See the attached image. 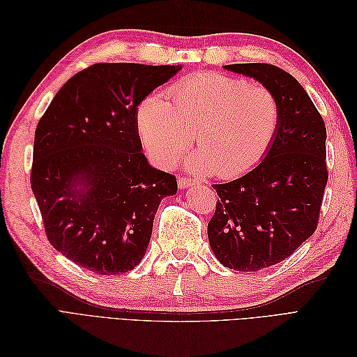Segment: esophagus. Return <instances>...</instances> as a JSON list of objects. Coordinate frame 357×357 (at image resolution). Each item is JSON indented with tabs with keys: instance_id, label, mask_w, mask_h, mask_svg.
I'll return each mask as SVG.
<instances>
[{
	"instance_id": "1",
	"label": "esophagus",
	"mask_w": 357,
	"mask_h": 357,
	"mask_svg": "<svg viewBox=\"0 0 357 357\" xmlns=\"http://www.w3.org/2000/svg\"><path fill=\"white\" fill-rule=\"evenodd\" d=\"M197 180L195 178H189V177H180L178 178V188L180 189H186L190 186H195Z\"/></svg>"
}]
</instances>
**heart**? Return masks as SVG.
Segmentation results:
<instances>
[{
	"mask_svg": "<svg viewBox=\"0 0 357 357\" xmlns=\"http://www.w3.org/2000/svg\"><path fill=\"white\" fill-rule=\"evenodd\" d=\"M139 101L135 126L147 155L162 168L176 165L195 132L199 147L188 165L222 178L255 168L274 144L282 109L265 86L207 71L189 75L169 89Z\"/></svg>",
	"mask_w": 357,
	"mask_h": 357,
	"instance_id": "1",
	"label": "heart"
}]
</instances>
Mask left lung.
Wrapping results in <instances>:
<instances>
[{"mask_svg": "<svg viewBox=\"0 0 357 357\" xmlns=\"http://www.w3.org/2000/svg\"><path fill=\"white\" fill-rule=\"evenodd\" d=\"M271 91L282 123L265 159L245 176L213 185L219 195L208 240L219 262L259 271L287 259L314 234L328 183L326 126L298 80L271 63H232Z\"/></svg>", "mask_w": 357, "mask_h": 357, "instance_id": "left-lung-1", "label": "left lung"}]
</instances>
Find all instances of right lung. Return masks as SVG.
I'll use <instances>...</instances> for the list:
<instances>
[{
  "mask_svg": "<svg viewBox=\"0 0 357 357\" xmlns=\"http://www.w3.org/2000/svg\"><path fill=\"white\" fill-rule=\"evenodd\" d=\"M180 68L93 63L62 86L37 125L31 188L47 240L92 273L134 269L162 198L176 195V177L142 153L135 112Z\"/></svg>",
  "mask_w": 357,
  "mask_h": 357,
  "instance_id": "add662e5",
  "label": "right lung"
}]
</instances>
